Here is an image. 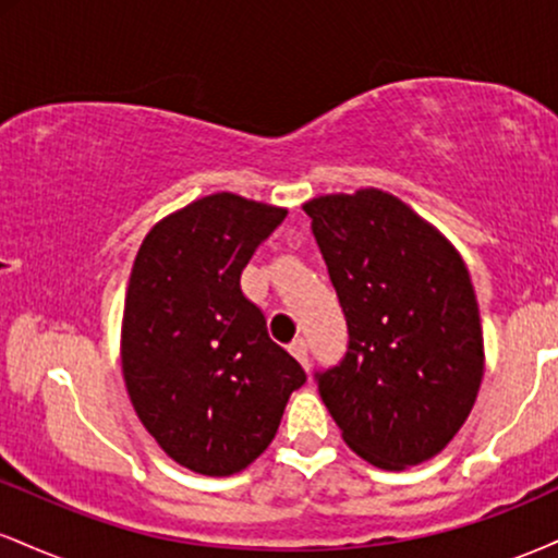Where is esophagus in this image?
Wrapping results in <instances>:
<instances>
[{"label": "esophagus", "mask_w": 558, "mask_h": 558, "mask_svg": "<svg viewBox=\"0 0 558 558\" xmlns=\"http://www.w3.org/2000/svg\"><path fill=\"white\" fill-rule=\"evenodd\" d=\"M288 351H291V354L296 356V360L304 364V367H310V345H306L304 338H296V341L288 345Z\"/></svg>", "instance_id": "34e87169"}]
</instances>
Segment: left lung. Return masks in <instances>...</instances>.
<instances>
[{
    "mask_svg": "<svg viewBox=\"0 0 558 558\" xmlns=\"http://www.w3.org/2000/svg\"><path fill=\"white\" fill-rule=\"evenodd\" d=\"M349 325L317 388L351 451L380 470L433 459L475 407L483 328L457 248L380 189L304 204Z\"/></svg>",
    "mask_w": 558,
    "mask_h": 558,
    "instance_id": "left-lung-1",
    "label": "left lung"
}]
</instances>
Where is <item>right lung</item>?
I'll return each mask as SVG.
<instances>
[{"mask_svg":"<svg viewBox=\"0 0 558 558\" xmlns=\"http://www.w3.org/2000/svg\"><path fill=\"white\" fill-rule=\"evenodd\" d=\"M286 209L213 194L141 243L123 312V377L141 425L185 470L226 477L272 444L301 364L267 336L241 272Z\"/></svg>","mask_w":558,"mask_h":558,"instance_id":"add662e5","label":"right lung"}]
</instances>
